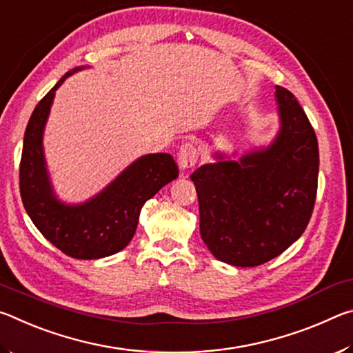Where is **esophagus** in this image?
<instances>
[{
	"label": "esophagus",
	"mask_w": 353,
	"mask_h": 353,
	"mask_svg": "<svg viewBox=\"0 0 353 353\" xmlns=\"http://www.w3.org/2000/svg\"><path fill=\"white\" fill-rule=\"evenodd\" d=\"M199 160V149L194 143H183L177 152V163L179 168L190 170L198 163Z\"/></svg>",
	"instance_id": "esophagus-1"
}]
</instances>
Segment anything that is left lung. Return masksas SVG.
Instances as JSON below:
<instances>
[{
    "mask_svg": "<svg viewBox=\"0 0 353 353\" xmlns=\"http://www.w3.org/2000/svg\"><path fill=\"white\" fill-rule=\"evenodd\" d=\"M276 97L282 126L270 148L240 162L204 165L190 176L202 240L218 260L234 266L276 259L303 234L314 208L318 139L294 94L277 85Z\"/></svg>",
    "mask_w": 353,
    "mask_h": 353,
    "instance_id": "1",
    "label": "left lung"
}]
</instances>
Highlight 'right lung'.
Returning a JSON list of instances; mask_svg holds the SVG:
<instances>
[{
  "label": "right lung",
  "mask_w": 353,
  "mask_h": 353,
  "mask_svg": "<svg viewBox=\"0 0 353 353\" xmlns=\"http://www.w3.org/2000/svg\"><path fill=\"white\" fill-rule=\"evenodd\" d=\"M68 71L35 105L25 132L20 160V194L29 218L48 241L65 255L79 260L117 254L132 240L139 214L166 183L179 176L171 154L143 155L92 201L81 205L62 204L48 179L41 135L54 93Z\"/></svg>",
  "instance_id": "1"
}]
</instances>
